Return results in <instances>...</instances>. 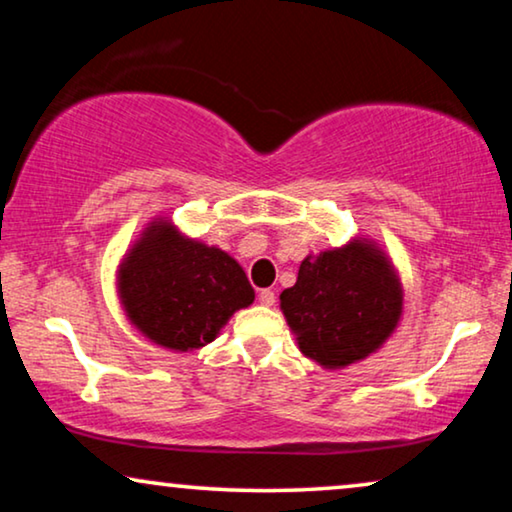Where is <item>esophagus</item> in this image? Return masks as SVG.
Segmentation results:
<instances>
[{"label":"esophagus","instance_id":"esophagus-1","mask_svg":"<svg viewBox=\"0 0 512 512\" xmlns=\"http://www.w3.org/2000/svg\"><path fill=\"white\" fill-rule=\"evenodd\" d=\"M258 303H261L263 307H272V305H275V291L263 289L261 293H258Z\"/></svg>","mask_w":512,"mask_h":512}]
</instances>
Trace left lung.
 Listing matches in <instances>:
<instances>
[{
    "label": "left lung",
    "instance_id": "left-lung-1",
    "mask_svg": "<svg viewBox=\"0 0 512 512\" xmlns=\"http://www.w3.org/2000/svg\"><path fill=\"white\" fill-rule=\"evenodd\" d=\"M279 307L300 352L321 368L340 370L377 352L396 331L403 284L377 242L354 237L305 256Z\"/></svg>",
    "mask_w": 512,
    "mask_h": 512
}]
</instances>
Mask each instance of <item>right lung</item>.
Listing matches in <instances>:
<instances>
[{
    "mask_svg": "<svg viewBox=\"0 0 512 512\" xmlns=\"http://www.w3.org/2000/svg\"><path fill=\"white\" fill-rule=\"evenodd\" d=\"M116 291L130 324L172 352L205 347L256 298L233 256L184 235L167 216L146 223L125 251Z\"/></svg>",
    "mask_w": 512,
    "mask_h": 512,
    "instance_id": "obj_1",
    "label": "right lung"
}]
</instances>
